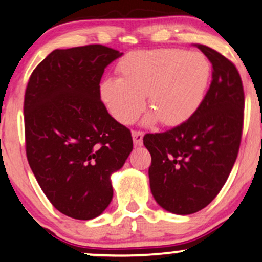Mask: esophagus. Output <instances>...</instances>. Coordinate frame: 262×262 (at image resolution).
<instances>
[{"label": "esophagus", "instance_id": "esophagus-1", "mask_svg": "<svg viewBox=\"0 0 262 262\" xmlns=\"http://www.w3.org/2000/svg\"><path fill=\"white\" fill-rule=\"evenodd\" d=\"M133 141H134V145L135 146H140L141 144H143V137H144V133L141 130H133Z\"/></svg>", "mask_w": 262, "mask_h": 262}]
</instances>
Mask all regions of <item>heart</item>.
<instances>
[{
    "instance_id": "heart-1",
    "label": "heart",
    "mask_w": 262,
    "mask_h": 262,
    "mask_svg": "<svg viewBox=\"0 0 262 262\" xmlns=\"http://www.w3.org/2000/svg\"><path fill=\"white\" fill-rule=\"evenodd\" d=\"M119 79H106L100 95L113 118L130 124L145 107L151 121L165 125L187 121L203 100L209 77V62L202 54L180 49L137 50L117 65Z\"/></svg>"
}]
</instances>
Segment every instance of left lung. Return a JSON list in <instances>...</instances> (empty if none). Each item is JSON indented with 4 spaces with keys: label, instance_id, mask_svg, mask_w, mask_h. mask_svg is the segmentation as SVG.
Instances as JSON below:
<instances>
[{
    "label": "left lung",
    "instance_id": "8db88e82",
    "mask_svg": "<svg viewBox=\"0 0 262 262\" xmlns=\"http://www.w3.org/2000/svg\"><path fill=\"white\" fill-rule=\"evenodd\" d=\"M212 64V81L196 112L181 124L144 135L151 155L150 188L175 214H192L217 197L239 152L245 96L235 65L217 50L194 44Z\"/></svg>",
    "mask_w": 262,
    "mask_h": 262
}]
</instances>
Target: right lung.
<instances>
[{
    "label": "right lung",
    "instance_id": "1",
    "mask_svg": "<svg viewBox=\"0 0 262 262\" xmlns=\"http://www.w3.org/2000/svg\"><path fill=\"white\" fill-rule=\"evenodd\" d=\"M122 54L101 44L49 54L25 93L26 154L45 196L68 217L89 221L113 197L111 175L133 150L132 133L101 101L104 69Z\"/></svg>",
    "mask_w": 262,
    "mask_h": 262
}]
</instances>
